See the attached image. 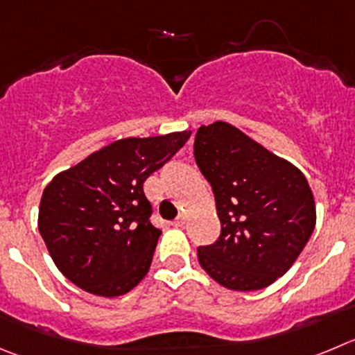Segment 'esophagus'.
Returning a JSON list of instances; mask_svg holds the SVG:
<instances>
[{
  "label": "esophagus",
  "instance_id": "obj_1",
  "mask_svg": "<svg viewBox=\"0 0 355 355\" xmlns=\"http://www.w3.org/2000/svg\"><path fill=\"white\" fill-rule=\"evenodd\" d=\"M171 224H173L175 227H182V226H184V224H185V217H184V215H180V217L175 218V220H173V223H171Z\"/></svg>",
  "mask_w": 355,
  "mask_h": 355
}]
</instances>
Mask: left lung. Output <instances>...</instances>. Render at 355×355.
<instances>
[{"mask_svg": "<svg viewBox=\"0 0 355 355\" xmlns=\"http://www.w3.org/2000/svg\"><path fill=\"white\" fill-rule=\"evenodd\" d=\"M194 157L210 182L220 236L198 248L201 268L231 291H259L287 273L315 227L304 175L230 122L201 125Z\"/></svg>", "mask_w": 355, "mask_h": 355, "instance_id": "left-lung-1", "label": "left lung"}]
</instances>
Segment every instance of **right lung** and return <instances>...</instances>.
<instances>
[{
  "label": "right lung",
  "mask_w": 355,
  "mask_h": 355,
  "mask_svg": "<svg viewBox=\"0 0 355 355\" xmlns=\"http://www.w3.org/2000/svg\"><path fill=\"white\" fill-rule=\"evenodd\" d=\"M191 132L122 138L52 178L40 201L38 230L69 282L117 297L144 280L161 236L148 218L144 182Z\"/></svg>",
  "instance_id": "1"
}]
</instances>
